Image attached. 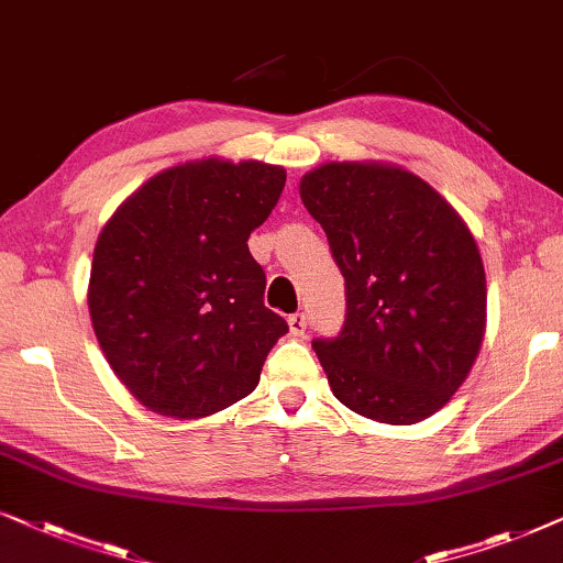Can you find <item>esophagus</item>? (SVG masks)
Returning a JSON list of instances; mask_svg holds the SVG:
<instances>
[{
	"label": "esophagus",
	"instance_id": "1",
	"mask_svg": "<svg viewBox=\"0 0 563 563\" xmlns=\"http://www.w3.org/2000/svg\"><path fill=\"white\" fill-rule=\"evenodd\" d=\"M288 327H290V334H294V336H303L306 334V313L303 311L290 313Z\"/></svg>",
	"mask_w": 563,
	"mask_h": 563
}]
</instances>
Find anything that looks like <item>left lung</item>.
Listing matches in <instances>:
<instances>
[{
  "label": "left lung",
  "instance_id": "obj_1",
  "mask_svg": "<svg viewBox=\"0 0 563 563\" xmlns=\"http://www.w3.org/2000/svg\"><path fill=\"white\" fill-rule=\"evenodd\" d=\"M344 277V324L311 342L344 407L422 422L466 380L484 340L486 280L461 216L401 167L332 162L301 179Z\"/></svg>",
  "mask_w": 563,
  "mask_h": 563
}]
</instances>
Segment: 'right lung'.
Listing matches in <instances>:
<instances>
[{
	"instance_id": "1",
	"label": "right lung",
	"mask_w": 563,
	"mask_h": 563,
	"mask_svg": "<svg viewBox=\"0 0 563 563\" xmlns=\"http://www.w3.org/2000/svg\"><path fill=\"white\" fill-rule=\"evenodd\" d=\"M286 169L203 159L172 167L104 223L89 317L123 386L156 415L198 419L254 391L288 332L269 311L246 239L273 213Z\"/></svg>"
}]
</instances>
